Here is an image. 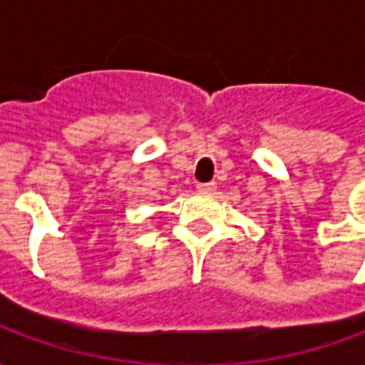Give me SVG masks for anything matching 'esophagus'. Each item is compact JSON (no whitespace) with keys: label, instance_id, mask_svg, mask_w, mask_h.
<instances>
[{"label":"esophagus","instance_id":"34e87169","mask_svg":"<svg viewBox=\"0 0 365 365\" xmlns=\"http://www.w3.org/2000/svg\"><path fill=\"white\" fill-rule=\"evenodd\" d=\"M215 190H217V183H215V182L199 183V185H197V191H201V193H213Z\"/></svg>","mask_w":365,"mask_h":365}]
</instances>
